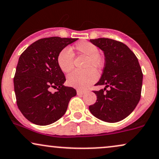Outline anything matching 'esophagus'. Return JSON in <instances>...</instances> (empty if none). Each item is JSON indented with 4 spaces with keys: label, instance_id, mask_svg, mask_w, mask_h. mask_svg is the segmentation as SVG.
<instances>
[{
    "label": "esophagus",
    "instance_id": "obj_1",
    "mask_svg": "<svg viewBox=\"0 0 159 159\" xmlns=\"http://www.w3.org/2000/svg\"><path fill=\"white\" fill-rule=\"evenodd\" d=\"M84 93H85V91H84V90L77 89V94L78 95H82V94H84Z\"/></svg>",
    "mask_w": 159,
    "mask_h": 159
}]
</instances>
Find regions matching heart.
<instances>
[{"mask_svg": "<svg viewBox=\"0 0 159 159\" xmlns=\"http://www.w3.org/2000/svg\"><path fill=\"white\" fill-rule=\"evenodd\" d=\"M74 50L78 53L87 56L84 71L75 70L67 75V83L73 87L83 89L93 84L98 79V74L93 68L100 70L104 66L103 57L99 53V49L94 44L89 41H81L75 44ZM74 56L71 51L65 48L57 56V65L64 73H67L73 69Z\"/></svg>", "mask_w": 159, "mask_h": 159, "instance_id": "obj_1", "label": "heart"}]
</instances>
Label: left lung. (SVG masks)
<instances>
[{
    "mask_svg": "<svg viewBox=\"0 0 159 159\" xmlns=\"http://www.w3.org/2000/svg\"><path fill=\"white\" fill-rule=\"evenodd\" d=\"M90 42L103 51L105 66L95 85L105 87L94 91L97 100L89 106V111L104 122H119L127 117L139 102L143 79L142 69L135 54L121 42L108 38Z\"/></svg>",
    "mask_w": 159,
    "mask_h": 159,
    "instance_id": "obj_1",
    "label": "left lung"
}]
</instances>
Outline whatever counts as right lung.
Wrapping results in <instances>:
<instances>
[{
  "instance_id": "obj_1",
  "label": "right lung",
  "mask_w": 159,
  "mask_h": 159,
  "mask_svg": "<svg viewBox=\"0 0 159 159\" xmlns=\"http://www.w3.org/2000/svg\"><path fill=\"white\" fill-rule=\"evenodd\" d=\"M77 38L52 37L32 43L19 58L14 86L17 104L23 116L38 125L59 120L76 95L73 87L64 86L66 78L57 65V56ZM51 88L57 89L52 93Z\"/></svg>"
}]
</instances>
